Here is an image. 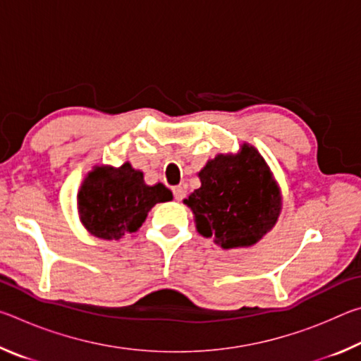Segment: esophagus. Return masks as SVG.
<instances>
[{"label":"esophagus","mask_w":361,"mask_h":361,"mask_svg":"<svg viewBox=\"0 0 361 361\" xmlns=\"http://www.w3.org/2000/svg\"><path fill=\"white\" fill-rule=\"evenodd\" d=\"M173 197H175V200H183L185 199V195H186V191H185V188L183 186H175L173 189Z\"/></svg>","instance_id":"1"}]
</instances>
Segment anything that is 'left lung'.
<instances>
[{
	"label": "left lung",
	"instance_id": "8db88e82",
	"mask_svg": "<svg viewBox=\"0 0 361 361\" xmlns=\"http://www.w3.org/2000/svg\"><path fill=\"white\" fill-rule=\"evenodd\" d=\"M199 176L202 186L185 204L204 237H215L223 248L250 247L276 224L279 188L253 146L243 145L235 156H216Z\"/></svg>",
	"mask_w": 361,
	"mask_h": 361
}]
</instances>
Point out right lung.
<instances>
[{
    "label": "right lung",
    "instance_id": "right-lung-1",
    "mask_svg": "<svg viewBox=\"0 0 361 361\" xmlns=\"http://www.w3.org/2000/svg\"><path fill=\"white\" fill-rule=\"evenodd\" d=\"M170 199L172 192L162 183L145 185L143 173L124 164L119 169L95 167L78 194V209L90 234L118 240L126 232H135L156 204Z\"/></svg>",
    "mask_w": 361,
    "mask_h": 361
}]
</instances>
